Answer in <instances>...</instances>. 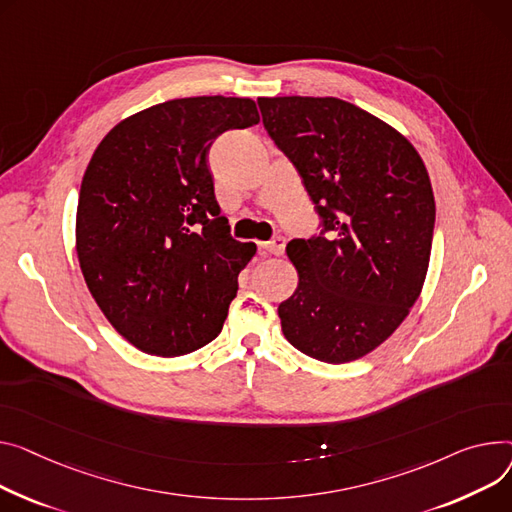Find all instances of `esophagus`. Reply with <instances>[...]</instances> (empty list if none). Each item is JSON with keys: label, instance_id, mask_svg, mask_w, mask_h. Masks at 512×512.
Segmentation results:
<instances>
[{"label": "esophagus", "instance_id": "obj_1", "mask_svg": "<svg viewBox=\"0 0 512 512\" xmlns=\"http://www.w3.org/2000/svg\"><path fill=\"white\" fill-rule=\"evenodd\" d=\"M259 247L265 251V253H269V255H276V257H280L282 253H284V249H286V241L284 238H274V241H267V243H259Z\"/></svg>", "mask_w": 512, "mask_h": 512}]
</instances>
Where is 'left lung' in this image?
I'll return each instance as SVG.
<instances>
[{
	"label": "left lung",
	"instance_id": "left-lung-1",
	"mask_svg": "<svg viewBox=\"0 0 512 512\" xmlns=\"http://www.w3.org/2000/svg\"><path fill=\"white\" fill-rule=\"evenodd\" d=\"M257 102L329 232L286 247L298 286L278 306L282 331L321 362L358 360L403 323L422 292L436 214L428 170L403 133L342 98Z\"/></svg>",
	"mask_w": 512,
	"mask_h": 512
}]
</instances>
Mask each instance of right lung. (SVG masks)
Segmentation results:
<instances>
[{"mask_svg": "<svg viewBox=\"0 0 512 512\" xmlns=\"http://www.w3.org/2000/svg\"><path fill=\"white\" fill-rule=\"evenodd\" d=\"M257 123L251 98H175L119 121L94 150L78 261L98 309L138 350L183 356L222 331L257 247L230 236L208 150L222 131Z\"/></svg>", "mask_w": 512, "mask_h": 512, "instance_id": "right-lung-1", "label": "right lung"}]
</instances>
